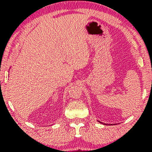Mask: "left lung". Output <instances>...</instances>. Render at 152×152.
Wrapping results in <instances>:
<instances>
[{
  "label": "left lung",
  "instance_id": "1",
  "mask_svg": "<svg viewBox=\"0 0 152 152\" xmlns=\"http://www.w3.org/2000/svg\"><path fill=\"white\" fill-rule=\"evenodd\" d=\"M98 121L99 122V123H102V124H103L102 122H101V121ZM104 124V125H113V124Z\"/></svg>",
  "mask_w": 152,
  "mask_h": 152
}]
</instances>
